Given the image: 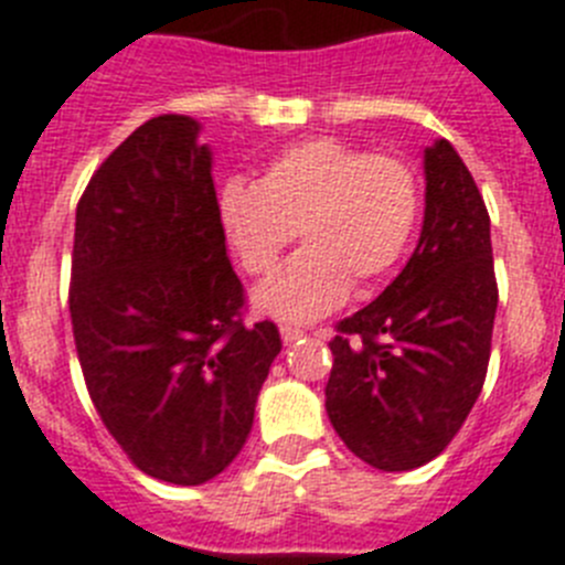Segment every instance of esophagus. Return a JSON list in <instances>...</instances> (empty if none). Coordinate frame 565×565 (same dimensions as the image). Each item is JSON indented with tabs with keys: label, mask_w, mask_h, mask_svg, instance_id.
Listing matches in <instances>:
<instances>
[{
	"label": "esophagus",
	"mask_w": 565,
	"mask_h": 565,
	"mask_svg": "<svg viewBox=\"0 0 565 565\" xmlns=\"http://www.w3.org/2000/svg\"><path fill=\"white\" fill-rule=\"evenodd\" d=\"M279 333H282V342L286 344H291V342H297V339L306 337V331H302L299 326H282L279 328Z\"/></svg>",
	"instance_id": "34e87169"
}]
</instances>
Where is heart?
I'll return each instance as SVG.
<instances>
[{
  "mask_svg": "<svg viewBox=\"0 0 565 565\" xmlns=\"http://www.w3.org/2000/svg\"><path fill=\"white\" fill-rule=\"evenodd\" d=\"M422 186L393 154H373L339 138H311L279 152L257 186L228 181L221 223L252 277H268L297 237L308 246L257 291V308L286 322L326 317L351 282L373 288L411 248Z\"/></svg>",
  "mask_w": 565,
  "mask_h": 565,
  "instance_id": "b5f03b06",
  "label": "heart"
}]
</instances>
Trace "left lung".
Masks as SVG:
<instances>
[{
  "mask_svg": "<svg viewBox=\"0 0 565 565\" xmlns=\"http://www.w3.org/2000/svg\"><path fill=\"white\" fill-rule=\"evenodd\" d=\"M418 246L371 306L337 322L326 411L353 456L424 467L467 422L492 351L498 282L489 212L450 141L424 152Z\"/></svg>",
  "mask_w": 565,
  "mask_h": 565,
  "instance_id": "8db88e82",
  "label": "left lung"
}]
</instances>
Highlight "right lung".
<instances>
[{
  "instance_id": "obj_1",
  "label": "right lung",
  "mask_w": 565,
  "mask_h": 565,
  "mask_svg": "<svg viewBox=\"0 0 565 565\" xmlns=\"http://www.w3.org/2000/svg\"><path fill=\"white\" fill-rule=\"evenodd\" d=\"M198 132L158 115L109 152L78 201L70 268L89 398L129 461L178 487L237 458L282 351L274 322H246Z\"/></svg>"
}]
</instances>
